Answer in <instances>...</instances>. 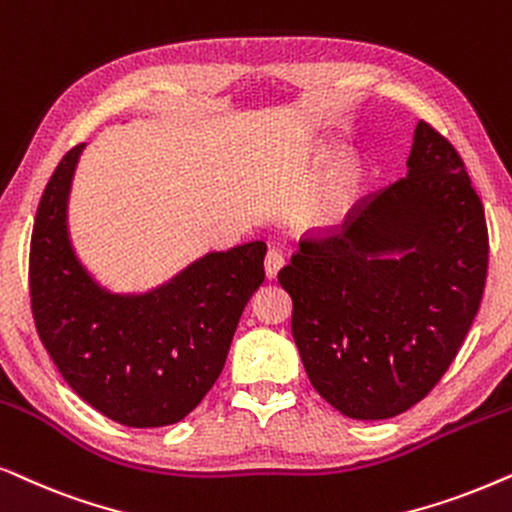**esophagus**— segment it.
Masks as SVG:
<instances>
[{"label": "esophagus", "mask_w": 512, "mask_h": 512, "mask_svg": "<svg viewBox=\"0 0 512 512\" xmlns=\"http://www.w3.org/2000/svg\"><path fill=\"white\" fill-rule=\"evenodd\" d=\"M285 267V255L281 250H269L267 252V260H264V271H267V278L271 281V278L278 276V271H281Z\"/></svg>", "instance_id": "1"}]
</instances>
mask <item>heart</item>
<instances>
[{
  "mask_svg": "<svg viewBox=\"0 0 512 512\" xmlns=\"http://www.w3.org/2000/svg\"><path fill=\"white\" fill-rule=\"evenodd\" d=\"M358 194V173L353 166H335L327 173L318 187L306 196L302 208L304 220L313 229H337L342 227L351 213Z\"/></svg>",
  "mask_w": 512,
  "mask_h": 512,
  "instance_id": "heart-1",
  "label": "heart"
}]
</instances>
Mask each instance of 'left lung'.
Masks as SVG:
<instances>
[{
	"label": "left lung",
	"instance_id": "obj_1",
	"mask_svg": "<svg viewBox=\"0 0 512 512\" xmlns=\"http://www.w3.org/2000/svg\"><path fill=\"white\" fill-rule=\"evenodd\" d=\"M487 260L485 208L466 166L419 121L407 175L353 208L335 234L299 241L278 271L320 398L360 421L426 398L473 325Z\"/></svg>",
	"mask_w": 512,
	"mask_h": 512
}]
</instances>
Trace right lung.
<instances>
[{
  "label": "right lung",
  "instance_id": "right-lung-1",
  "mask_svg": "<svg viewBox=\"0 0 512 512\" xmlns=\"http://www.w3.org/2000/svg\"><path fill=\"white\" fill-rule=\"evenodd\" d=\"M84 145L53 170L30 243L32 316L72 391L133 428L177 424L220 377L252 292L264 281L267 243L208 252L168 283L119 295L79 262L67 199Z\"/></svg>",
  "mask_w": 512,
  "mask_h": 512
}]
</instances>
